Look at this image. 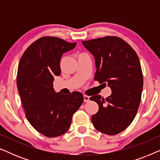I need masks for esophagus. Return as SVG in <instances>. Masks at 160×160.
Instances as JSON below:
<instances>
[{
	"mask_svg": "<svg viewBox=\"0 0 160 160\" xmlns=\"http://www.w3.org/2000/svg\"><path fill=\"white\" fill-rule=\"evenodd\" d=\"M84 102H89V97L87 95H84Z\"/></svg>",
	"mask_w": 160,
	"mask_h": 160,
	"instance_id": "34e87169",
	"label": "esophagus"
}]
</instances>
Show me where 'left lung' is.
I'll use <instances>...</instances> for the list:
<instances>
[{
	"instance_id": "8db88e82",
	"label": "left lung",
	"mask_w": 160,
	"mask_h": 160,
	"mask_svg": "<svg viewBox=\"0 0 160 160\" xmlns=\"http://www.w3.org/2000/svg\"><path fill=\"white\" fill-rule=\"evenodd\" d=\"M82 44L95 58L94 79L112 92L106 99L100 95L89 98L99 106L92 122L100 132L117 135L133 121L141 102L143 79L138 57L126 41L115 36L82 41Z\"/></svg>"
}]
</instances>
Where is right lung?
Instances as JSON below:
<instances>
[{
    "instance_id": "right-lung-1",
    "label": "right lung",
    "mask_w": 160,
    "mask_h": 160,
    "mask_svg": "<svg viewBox=\"0 0 160 160\" xmlns=\"http://www.w3.org/2000/svg\"><path fill=\"white\" fill-rule=\"evenodd\" d=\"M76 45L57 37H42L25 50L19 61L17 84L25 116L30 124L47 137L66 132L73 113L84 101L79 92L62 95L53 88L54 76L61 73L62 54Z\"/></svg>"
}]
</instances>
